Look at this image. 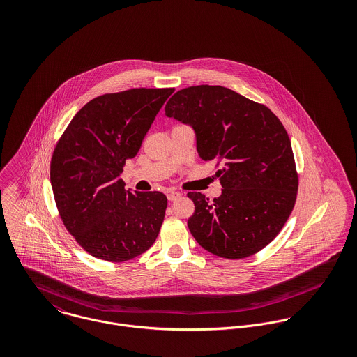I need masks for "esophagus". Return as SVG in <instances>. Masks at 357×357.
I'll use <instances>...</instances> for the list:
<instances>
[{
    "mask_svg": "<svg viewBox=\"0 0 357 357\" xmlns=\"http://www.w3.org/2000/svg\"><path fill=\"white\" fill-rule=\"evenodd\" d=\"M180 197H181V194H180V192H169V194H167V199H169L170 202H173V201L178 199Z\"/></svg>",
    "mask_w": 357,
    "mask_h": 357,
    "instance_id": "1",
    "label": "esophagus"
}]
</instances>
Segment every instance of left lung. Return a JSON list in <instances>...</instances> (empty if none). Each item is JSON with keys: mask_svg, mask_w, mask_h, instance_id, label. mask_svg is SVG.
Listing matches in <instances>:
<instances>
[{"mask_svg": "<svg viewBox=\"0 0 357 357\" xmlns=\"http://www.w3.org/2000/svg\"><path fill=\"white\" fill-rule=\"evenodd\" d=\"M169 118L190 125L204 160L221 165L222 192L210 201L190 192L195 211L188 228L213 255L239 259L269 245L297 198L298 176L289 135L265 105L224 86L178 91L165 107Z\"/></svg>", "mask_w": 357, "mask_h": 357, "instance_id": "8db88e82", "label": "left lung"}]
</instances>
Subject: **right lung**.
Instances as JSON below:
<instances>
[{
  "mask_svg": "<svg viewBox=\"0 0 357 357\" xmlns=\"http://www.w3.org/2000/svg\"><path fill=\"white\" fill-rule=\"evenodd\" d=\"M174 92L102 95L71 119L53 151L51 184L67 231L89 255L122 262L149 250L165 218L162 192H132L121 178L163 102Z\"/></svg>",
  "mask_w": 357,
  "mask_h": 357,
  "instance_id": "obj_1",
  "label": "right lung"
}]
</instances>
